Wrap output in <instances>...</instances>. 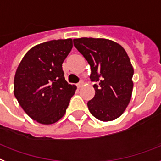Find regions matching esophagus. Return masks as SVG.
I'll use <instances>...</instances> for the list:
<instances>
[{
	"mask_svg": "<svg viewBox=\"0 0 161 161\" xmlns=\"http://www.w3.org/2000/svg\"><path fill=\"white\" fill-rule=\"evenodd\" d=\"M82 86H83V81H82V80H80V81L79 83L77 84V87H78V88H81Z\"/></svg>",
	"mask_w": 161,
	"mask_h": 161,
	"instance_id": "obj_1",
	"label": "esophagus"
}]
</instances>
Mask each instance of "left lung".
Instances as JSON below:
<instances>
[{
    "label": "left lung",
    "mask_w": 161,
    "mask_h": 161,
    "mask_svg": "<svg viewBox=\"0 0 161 161\" xmlns=\"http://www.w3.org/2000/svg\"><path fill=\"white\" fill-rule=\"evenodd\" d=\"M73 42L91 66L95 96L87 103L90 113L103 122L118 118L128 107L134 86V69L126 51L105 38H75Z\"/></svg>",
    "instance_id": "1"
}]
</instances>
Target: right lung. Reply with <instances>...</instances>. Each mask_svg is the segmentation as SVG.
<instances>
[{
  "label": "right lung",
  "instance_id": "add662e5",
  "mask_svg": "<svg viewBox=\"0 0 161 161\" xmlns=\"http://www.w3.org/2000/svg\"><path fill=\"white\" fill-rule=\"evenodd\" d=\"M73 47L71 38L51 40L34 46L18 65L14 95L25 113L42 124L60 119L76 86L67 83L62 64Z\"/></svg>",
  "mask_w": 161,
  "mask_h": 161
}]
</instances>
